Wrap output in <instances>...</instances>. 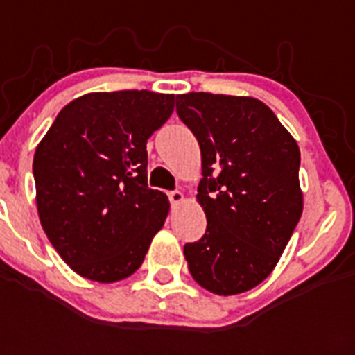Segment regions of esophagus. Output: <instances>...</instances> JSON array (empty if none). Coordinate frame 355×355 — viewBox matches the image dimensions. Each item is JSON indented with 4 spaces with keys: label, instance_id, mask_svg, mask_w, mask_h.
I'll return each instance as SVG.
<instances>
[{
    "label": "esophagus",
    "instance_id": "esophagus-1",
    "mask_svg": "<svg viewBox=\"0 0 355 355\" xmlns=\"http://www.w3.org/2000/svg\"><path fill=\"white\" fill-rule=\"evenodd\" d=\"M167 197H169V202H171V206H178L184 200V195L180 193L178 189H173V191H169V193H167Z\"/></svg>",
    "mask_w": 355,
    "mask_h": 355
}]
</instances>
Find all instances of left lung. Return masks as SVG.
<instances>
[{"label":"left lung","mask_w":355,"mask_h":355,"mask_svg":"<svg viewBox=\"0 0 355 355\" xmlns=\"http://www.w3.org/2000/svg\"><path fill=\"white\" fill-rule=\"evenodd\" d=\"M177 99L200 145L197 200L208 221L199 241L184 245L188 269L216 295L248 291L275 269L302 216L300 150L258 99L206 92Z\"/></svg>","instance_id":"8db88e82"}]
</instances>
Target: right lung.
I'll return each mask as SVG.
<instances>
[{
    "mask_svg": "<svg viewBox=\"0 0 355 355\" xmlns=\"http://www.w3.org/2000/svg\"><path fill=\"white\" fill-rule=\"evenodd\" d=\"M175 96L97 92L58 112L33 160L42 228L77 275L127 278L166 221V193L147 186V139Z\"/></svg>",
    "mask_w": 355,
    "mask_h": 355,
    "instance_id": "add662e5",
    "label": "right lung"
}]
</instances>
